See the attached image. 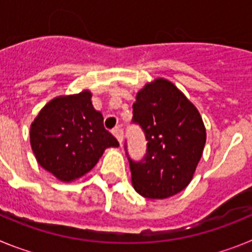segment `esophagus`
Segmentation results:
<instances>
[{
  "instance_id": "obj_1",
  "label": "esophagus",
  "mask_w": 252,
  "mask_h": 252,
  "mask_svg": "<svg viewBox=\"0 0 252 252\" xmlns=\"http://www.w3.org/2000/svg\"><path fill=\"white\" fill-rule=\"evenodd\" d=\"M113 136L117 139V141L120 142V144H122V139H124V131H122L121 127H116L115 130L112 131Z\"/></svg>"
}]
</instances>
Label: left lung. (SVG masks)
Segmentation results:
<instances>
[{"label": "left lung", "instance_id": "left-lung-1", "mask_svg": "<svg viewBox=\"0 0 252 252\" xmlns=\"http://www.w3.org/2000/svg\"><path fill=\"white\" fill-rule=\"evenodd\" d=\"M132 108V121L148 140L144 160H130L133 189L150 199L182 192L192 182L206 145L201 113L173 82L160 77L136 93Z\"/></svg>", "mask_w": 252, "mask_h": 252}]
</instances>
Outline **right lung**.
I'll return each instance as SVG.
<instances>
[{
	"label": "right lung",
	"instance_id": "right-lung-1",
	"mask_svg": "<svg viewBox=\"0 0 252 252\" xmlns=\"http://www.w3.org/2000/svg\"><path fill=\"white\" fill-rule=\"evenodd\" d=\"M30 145L39 165L63 183L92 170L108 148L119 142L103 127L92 92L58 95L40 110L30 126Z\"/></svg>",
	"mask_w": 252,
	"mask_h": 252
}]
</instances>
